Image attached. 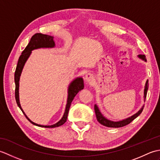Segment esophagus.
I'll list each match as a JSON object with an SVG mask.
<instances>
[{"mask_svg": "<svg viewBox=\"0 0 160 160\" xmlns=\"http://www.w3.org/2000/svg\"><path fill=\"white\" fill-rule=\"evenodd\" d=\"M93 79H94V78H93V74L87 73L85 76V80H86V81H87L88 82H89V83L92 82Z\"/></svg>", "mask_w": 160, "mask_h": 160, "instance_id": "obj_1", "label": "esophagus"}]
</instances>
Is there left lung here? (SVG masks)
<instances>
[{"label":"left lung","mask_w":160,"mask_h":160,"mask_svg":"<svg viewBox=\"0 0 160 160\" xmlns=\"http://www.w3.org/2000/svg\"><path fill=\"white\" fill-rule=\"evenodd\" d=\"M138 56H139V58H142V60L147 61V59H146V56L144 55H139ZM148 87V81L147 80V83H146L145 89H144V99H146V97H147ZM143 107H142L137 113H135V115H132L131 117L128 118L127 119H125V120H123L122 121H119V122H113V121L107 120L106 118H104L103 115L101 114L99 108H98L97 105H96V104H95V106H94V110H95V113H96L97 120L98 121L99 123H100L101 124H102V125L105 126V127H107L119 128V127H124V126L128 124L129 123H131V122L134 119H135L138 116L140 115V114L142 113V111H143V108H144Z\"/></svg>","instance_id":"left-lung-1"}]
</instances>
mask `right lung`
<instances>
[{
  "label": "right lung",
  "mask_w": 160,
  "mask_h": 160,
  "mask_svg": "<svg viewBox=\"0 0 160 160\" xmlns=\"http://www.w3.org/2000/svg\"><path fill=\"white\" fill-rule=\"evenodd\" d=\"M53 37L45 35V34H42V33H36V34L33 35L29 44L25 47V49L23 50L22 52L21 55L19 57V59L18 61V64H17L16 69L15 71V74H14V81H15V84H16V88H15V98L16 103L18 104V107L20 108V110L22 111L23 114L25 115L26 118L31 122L32 124H34L36 126H38V127H45V128H54V127H60V126L62 125L66 122L67 120V116L68 113H69V108L71 104V102L73 100L75 96H76V94L79 92L80 90L84 89V81L82 78H78L76 80H74L70 84L69 87V89H68V98H67V103L66 105V108L65 111H64V113L63 115V117L62 119L58 122L56 124L51 125V126H43V125H40L38 124H36L34 122H33L28 118V117L25 115V112H24L22 109L21 107H20V104L19 102V93H18V89H19V80H20V74H21L22 70L23 69V67L25 65V63L26 62L27 60H28V58L29 57L30 54L32 53V51L38 48H47V47H53L55 46V42L53 41Z\"/></svg>",
  "instance_id": "right-lung-1"
}]
</instances>
